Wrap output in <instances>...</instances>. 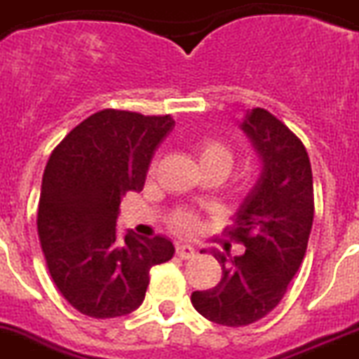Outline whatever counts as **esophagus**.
<instances>
[{"instance_id": "34e87169", "label": "esophagus", "mask_w": 359, "mask_h": 359, "mask_svg": "<svg viewBox=\"0 0 359 359\" xmlns=\"http://www.w3.org/2000/svg\"><path fill=\"white\" fill-rule=\"evenodd\" d=\"M175 255L182 260H188V258L195 257V249L191 245H186V244H177L175 245Z\"/></svg>"}]
</instances>
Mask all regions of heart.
Returning <instances> with one entry per match:
<instances>
[{
	"label": "heart",
	"mask_w": 359,
	"mask_h": 359,
	"mask_svg": "<svg viewBox=\"0 0 359 359\" xmlns=\"http://www.w3.org/2000/svg\"><path fill=\"white\" fill-rule=\"evenodd\" d=\"M195 154L198 157L202 171H217L226 177L235 164V151L226 141L217 137H202L195 144ZM155 170V161L151 162L149 171ZM253 189V180L242 179L236 184L238 195H248ZM168 224L175 233L184 236H191L201 229V217L193 210H177L168 218Z\"/></svg>",
	"instance_id": "heart-1"
}]
</instances>
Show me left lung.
I'll return each mask as SVG.
<instances>
[{
	"instance_id": "8db88e82",
	"label": "left lung",
	"mask_w": 359,
	"mask_h": 359,
	"mask_svg": "<svg viewBox=\"0 0 359 359\" xmlns=\"http://www.w3.org/2000/svg\"><path fill=\"white\" fill-rule=\"evenodd\" d=\"M242 130L264 162L257 186L226 229L245 253L226 258L213 251L222 278L191 294L202 316L226 327L251 325L280 304L300 269L314 217L313 171L300 137L264 108L245 115Z\"/></svg>"
}]
</instances>
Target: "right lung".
<instances>
[{"label":"right lung","instance_id":"1","mask_svg":"<svg viewBox=\"0 0 359 359\" xmlns=\"http://www.w3.org/2000/svg\"><path fill=\"white\" fill-rule=\"evenodd\" d=\"M173 126L170 115L106 108L77 124L46 162L37 233L55 287L81 314L135 311L149 269L175 253L164 236L123 240L115 231L121 198L142 191L155 148Z\"/></svg>","mask_w":359,"mask_h":359}]
</instances>
